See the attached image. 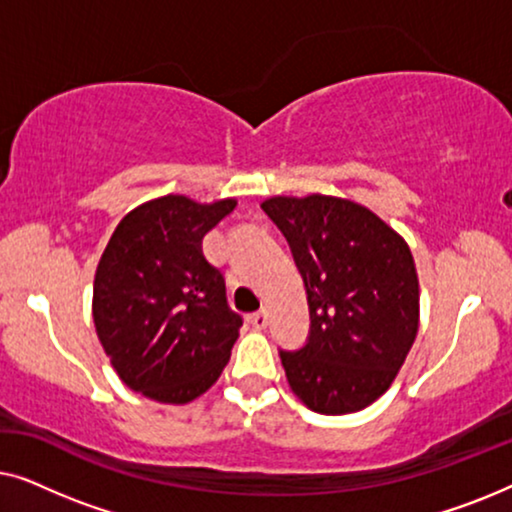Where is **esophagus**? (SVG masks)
<instances>
[{"label":"esophagus","instance_id":"1","mask_svg":"<svg viewBox=\"0 0 512 512\" xmlns=\"http://www.w3.org/2000/svg\"><path fill=\"white\" fill-rule=\"evenodd\" d=\"M249 324L256 328V331H263L265 326H268V312L261 310V312H254L249 314Z\"/></svg>","mask_w":512,"mask_h":512}]
</instances>
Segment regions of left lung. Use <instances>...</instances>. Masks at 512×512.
<instances>
[{
    "instance_id": "left-lung-1",
    "label": "left lung",
    "mask_w": 512,
    "mask_h": 512,
    "mask_svg": "<svg viewBox=\"0 0 512 512\" xmlns=\"http://www.w3.org/2000/svg\"><path fill=\"white\" fill-rule=\"evenodd\" d=\"M303 275L310 335L279 352L293 394L319 415L363 410L391 387L419 326L410 247L380 216L331 195L270 198Z\"/></svg>"
}]
</instances>
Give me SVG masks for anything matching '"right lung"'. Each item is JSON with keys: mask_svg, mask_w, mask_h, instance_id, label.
Returning <instances> with one entry per match:
<instances>
[{"mask_svg": "<svg viewBox=\"0 0 512 512\" xmlns=\"http://www.w3.org/2000/svg\"><path fill=\"white\" fill-rule=\"evenodd\" d=\"M233 198L200 205L186 195L149 200L123 216L95 272V331L132 391L188 403L219 380L242 317L202 237L233 212Z\"/></svg>", "mask_w": 512, "mask_h": 512, "instance_id": "obj_1", "label": "right lung"}]
</instances>
